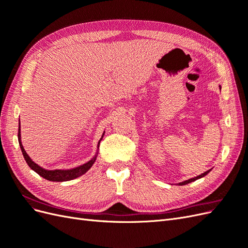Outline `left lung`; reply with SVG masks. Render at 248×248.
Here are the masks:
<instances>
[{
	"mask_svg": "<svg viewBox=\"0 0 248 248\" xmlns=\"http://www.w3.org/2000/svg\"><path fill=\"white\" fill-rule=\"evenodd\" d=\"M219 89H221L220 86H219ZM210 171H211V170H207V171H205V172H202V174H201V175H199V176H197V177L186 180V181L180 182L179 185H186V184H188V183H191V182H193V181H196V180H198V179H201V178H202V177H205V176L208 174V172H210Z\"/></svg>",
	"mask_w": 248,
	"mask_h": 248,
	"instance_id": "1",
	"label": "left lung"
}]
</instances>
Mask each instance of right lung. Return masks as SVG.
<instances>
[{
  "mask_svg": "<svg viewBox=\"0 0 248 248\" xmlns=\"http://www.w3.org/2000/svg\"><path fill=\"white\" fill-rule=\"evenodd\" d=\"M18 142H19V147L20 150L22 152V155L25 157V160L28 163V166L31 168L34 171H36L37 174L39 176H41L42 178L48 180V181H52V182H64V181H70V180H73L76 178H78L80 176H82L84 174L91 169V167L94 164L96 158H97V155H98V150H97L96 154L94 155L93 158L90 159L88 162L81 164V166H78L77 168H73V169H69V170H46L41 168L38 164L35 163L32 159L31 157H30L27 152L25 151L24 146L21 144V137H20V123H18ZM104 136V132L102 134L101 139L98 141V145H97V149H99V144L101 140L103 139Z\"/></svg>",
  "mask_w": 248,
  "mask_h": 248,
  "instance_id": "obj_1",
  "label": "right lung"
}]
</instances>
